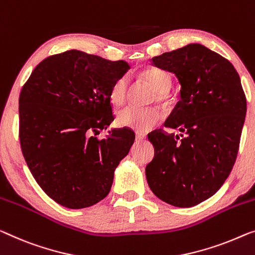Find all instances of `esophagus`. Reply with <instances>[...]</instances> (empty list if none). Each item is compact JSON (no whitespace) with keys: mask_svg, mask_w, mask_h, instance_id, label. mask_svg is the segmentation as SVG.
<instances>
[{"mask_svg":"<svg viewBox=\"0 0 255 255\" xmlns=\"http://www.w3.org/2000/svg\"><path fill=\"white\" fill-rule=\"evenodd\" d=\"M146 138L145 134H142V132H136V140L137 142H140V140H144Z\"/></svg>","mask_w":255,"mask_h":255,"instance_id":"1","label":"esophagus"}]
</instances>
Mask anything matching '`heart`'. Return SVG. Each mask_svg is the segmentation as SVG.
Returning a JSON list of instances; mask_svg holds the SVG:
<instances>
[{
    "label": "heart",
    "instance_id": "b5f03b06",
    "mask_svg": "<svg viewBox=\"0 0 255 255\" xmlns=\"http://www.w3.org/2000/svg\"><path fill=\"white\" fill-rule=\"evenodd\" d=\"M149 85L154 89L155 100L159 103H165L168 97V91L172 88L173 79L168 72L159 67H147L140 73ZM129 79L123 75L117 79L110 89V101L115 105H121L127 98ZM161 120V113L158 109H139L135 106H127L120 110L117 115V123L119 126L130 128L136 131H147Z\"/></svg>",
    "mask_w": 255,
    "mask_h": 255
}]
</instances>
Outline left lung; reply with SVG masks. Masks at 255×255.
Here are the masks:
<instances>
[{"mask_svg": "<svg viewBox=\"0 0 255 255\" xmlns=\"http://www.w3.org/2000/svg\"><path fill=\"white\" fill-rule=\"evenodd\" d=\"M173 72L181 100L165 126L180 135L155 131L154 158L145 168L150 189L176 207H192L212 197L233 169L246 116V97L233 64L199 43L152 58Z\"/></svg>", "mask_w": 255, "mask_h": 255, "instance_id": "left-lung-1", "label": "left lung"}]
</instances>
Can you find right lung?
<instances>
[{"label": "right lung", "mask_w": 255, "mask_h": 255, "mask_svg": "<svg viewBox=\"0 0 255 255\" xmlns=\"http://www.w3.org/2000/svg\"><path fill=\"white\" fill-rule=\"evenodd\" d=\"M129 68L124 60L68 50L43 59L22 87V154L37 184L62 206L79 210L104 199L134 143L126 128L94 136L115 119L110 89Z\"/></svg>", "instance_id": "add662e5"}]
</instances>
